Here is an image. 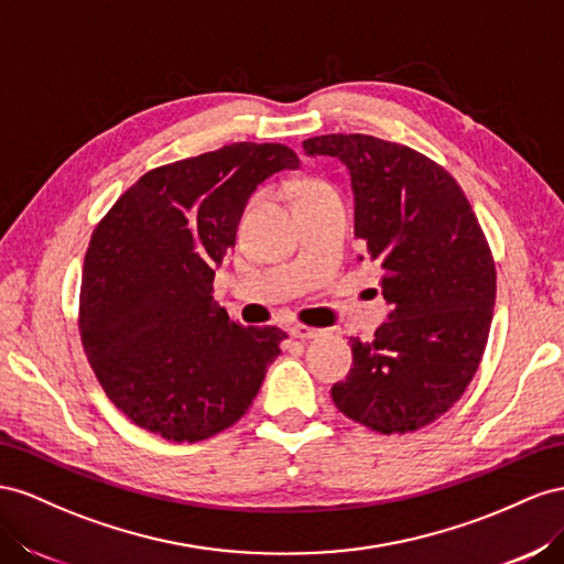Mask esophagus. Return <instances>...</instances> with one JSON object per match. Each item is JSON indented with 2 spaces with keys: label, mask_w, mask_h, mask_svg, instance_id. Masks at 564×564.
I'll return each mask as SVG.
<instances>
[{
  "label": "esophagus",
  "mask_w": 564,
  "mask_h": 564,
  "mask_svg": "<svg viewBox=\"0 0 564 564\" xmlns=\"http://www.w3.org/2000/svg\"><path fill=\"white\" fill-rule=\"evenodd\" d=\"M291 333H293V337H300V340H314V337H321V335H324V330L312 328V326H302V324L293 326V328H291Z\"/></svg>",
  "instance_id": "34e87169"
}]
</instances>
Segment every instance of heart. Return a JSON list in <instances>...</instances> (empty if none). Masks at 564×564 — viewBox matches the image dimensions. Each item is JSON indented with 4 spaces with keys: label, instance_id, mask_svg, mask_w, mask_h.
Here are the masks:
<instances>
[{
    "label": "heart",
    "instance_id": "obj_1",
    "mask_svg": "<svg viewBox=\"0 0 564 564\" xmlns=\"http://www.w3.org/2000/svg\"><path fill=\"white\" fill-rule=\"evenodd\" d=\"M321 188H328V186L318 184V182H307V184L302 186V196H304V193H314V191H321Z\"/></svg>",
    "mask_w": 564,
    "mask_h": 564
}]
</instances>
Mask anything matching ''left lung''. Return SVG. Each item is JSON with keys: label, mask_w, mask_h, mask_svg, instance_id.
Listing matches in <instances>:
<instances>
[{"label": "left lung", "mask_w": 564, "mask_h": 564, "mask_svg": "<svg viewBox=\"0 0 564 564\" xmlns=\"http://www.w3.org/2000/svg\"><path fill=\"white\" fill-rule=\"evenodd\" d=\"M302 149L347 167L354 236L392 307L373 343L351 337L354 366L330 397L376 432L421 430L456 404L481 361L496 300L487 238L454 176L423 153L368 134L314 137Z\"/></svg>", "instance_id": "8db88e82"}]
</instances>
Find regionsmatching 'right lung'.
Masks as SVG:
<instances>
[{
	"instance_id": "obj_1",
	"label": "right lung",
	"mask_w": 564,
	"mask_h": 564,
	"mask_svg": "<svg viewBox=\"0 0 564 564\" xmlns=\"http://www.w3.org/2000/svg\"><path fill=\"white\" fill-rule=\"evenodd\" d=\"M281 143L240 141L151 170L96 227L79 335L106 397L170 442H200L252 406L285 333L240 326L213 297L254 188L297 170Z\"/></svg>"
}]
</instances>
